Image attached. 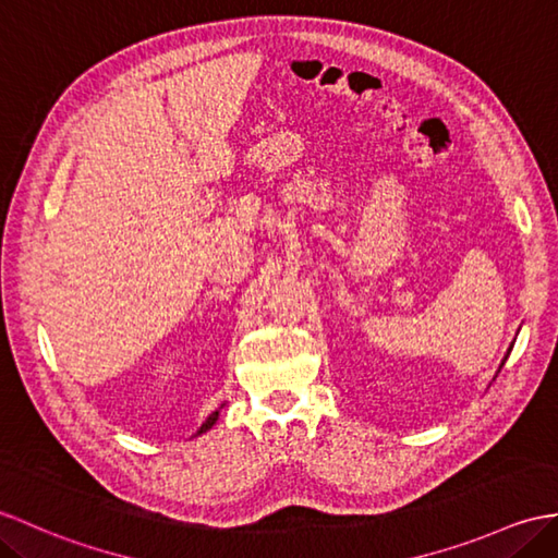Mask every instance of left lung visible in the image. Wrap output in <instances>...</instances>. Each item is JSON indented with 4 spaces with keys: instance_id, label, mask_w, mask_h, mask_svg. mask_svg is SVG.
<instances>
[{
    "instance_id": "obj_1",
    "label": "left lung",
    "mask_w": 558,
    "mask_h": 558,
    "mask_svg": "<svg viewBox=\"0 0 558 558\" xmlns=\"http://www.w3.org/2000/svg\"><path fill=\"white\" fill-rule=\"evenodd\" d=\"M511 349H513V344L509 347V352H511ZM509 352H507V356H504V359H501V364H499V371H501V366H504V361H507V359H509Z\"/></svg>"
}]
</instances>
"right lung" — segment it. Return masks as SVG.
Instances as JSON below:
<instances>
[{"mask_svg": "<svg viewBox=\"0 0 558 558\" xmlns=\"http://www.w3.org/2000/svg\"><path fill=\"white\" fill-rule=\"evenodd\" d=\"M220 409H223V404H220L216 411H211L209 416H206V421H204V423L197 427V433H194V437L202 435V433H206V430H211V425L218 421V413H220Z\"/></svg>", "mask_w": 558, "mask_h": 558, "instance_id": "obj_1", "label": "right lung"}]
</instances>
